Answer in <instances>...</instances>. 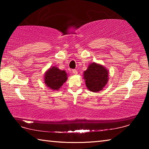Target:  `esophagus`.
<instances>
[{"mask_svg": "<svg viewBox=\"0 0 149 149\" xmlns=\"http://www.w3.org/2000/svg\"><path fill=\"white\" fill-rule=\"evenodd\" d=\"M72 72H73V74H75V75H76V74H77V71L76 70H73V71H72Z\"/></svg>", "mask_w": 149, "mask_h": 149, "instance_id": "esophagus-1", "label": "esophagus"}]
</instances>
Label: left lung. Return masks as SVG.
I'll list each match as a JSON object with an SVG mask.
<instances>
[{"mask_svg": "<svg viewBox=\"0 0 149 149\" xmlns=\"http://www.w3.org/2000/svg\"><path fill=\"white\" fill-rule=\"evenodd\" d=\"M108 72L104 66L92 63L84 72L85 85L89 91H100L103 89L108 80Z\"/></svg>", "mask_w": 149, "mask_h": 149, "instance_id": "8db88e82", "label": "left lung"}]
</instances>
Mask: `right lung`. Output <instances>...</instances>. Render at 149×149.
<instances>
[{"label": "right lung", "mask_w": 149, "mask_h": 149, "mask_svg": "<svg viewBox=\"0 0 149 149\" xmlns=\"http://www.w3.org/2000/svg\"><path fill=\"white\" fill-rule=\"evenodd\" d=\"M66 80L67 74L65 72L56 67L50 68L45 75V84L52 90H58Z\"/></svg>", "instance_id": "1"}]
</instances>
